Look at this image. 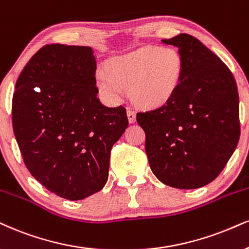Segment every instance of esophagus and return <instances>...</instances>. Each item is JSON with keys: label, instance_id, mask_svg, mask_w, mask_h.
Returning a JSON list of instances; mask_svg holds the SVG:
<instances>
[{"label": "esophagus", "instance_id": "34e87169", "mask_svg": "<svg viewBox=\"0 0 249 249\" xmlns=\"http://www.w3.org/2000/svg\"><path fill=\"white\" fill-rule=\"evenodd\" d=\"M127 116H128V121H129L130 124H134V122L136 121V113H135L133 109L127 110Z\"/></svg>", "mask_w": 249, "mask_h": 249}]
</instances>
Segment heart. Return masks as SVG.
Segmentation results:
<instances>
[{
	"label": "heart",
	"mask_w": 249,
	"mask_h": 249,
	"mask_svg": "<svg viewBox=\"0 0 249 249\" xmlns=\"http://www.w3.org/2000/svg\"><path fill=\"white\" fill-rule=\"evenodd\" d=\"M109 74L96 72V85L103 99L115 105L129 88L131 99L141 107H158L173 96L182 76V59L174 48L146 46L108 64Z\"/></svg>",
	"instance_id": "obj_1"
}]
</instances>
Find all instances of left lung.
I'll return each mask as SVG.
<instances>
[{
	"label": "left lung",
	"instance_id": "obj_1",
	"mask_svg": "<svg viewBox=\"0 0 249 249\" xmlns=\"http://www.w3.org/2000/svg\"><path fill=\"white\" fill-rule=\"evenodd\" d=\"M161 42L179 50L180 84L165 105L136 119L157 179L173 188H199L219 176L238 145L237 84L225 63L195 36L180 33Z\"/></svg>",
	"mask_w": 249,
	"mask_h": 249
}]
</instances>
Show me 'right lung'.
<instances>
[{"label":"right lung","instance_id":"add662e5","mask_svg":"<svg viewBox=\"0 0 249 249\" xmlns=\"http://www.w3.org/2000/svg\"><path fill=\"white\" fill-rule=\"evenodd\" d=\"M93 50L46 45L31 57L12 97V127L27 170L60 197L78 201L108 179L109 156L128 119L97 97Z\"/></svg>","mask_w":249,"mask_h":249}]
</instances>
